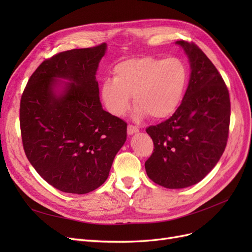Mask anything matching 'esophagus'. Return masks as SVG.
<instances>
[{
    "label": "esophagus",
    "mask_w": 252,
    "mask_h": 252,
    "mask_svg": "<svg viewBox=\"0 0 252 252\" xmlns=\"http://www.w3.org/2000/svg\"><path fill=\"white\" fill-rule=\"evenodd\" d=\"M139 131H140L139 128L135 127V126L128 125V127H127V133H128L129 135H132V134H134V133H138Z\"/></svg>",
    "instance_id": "esophagus-1"
}]
</instances>
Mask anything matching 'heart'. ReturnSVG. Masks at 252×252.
<instances>
[{
	"instance_id": "obj_1",
	"label": "heart",
	"mask_w": 252,
	"mask_h": 252,
	"mask_svg": "<svg viewBox=\"0 0 252 252\" xmlns=\"http://www.w3.org/2000/svg\"><path fill=\"white\" fill-rule=\"evenodd\" d=\"M188 85V69L178 58H132L120 62L113 69V79L101 85V98L112 116L125 114L135 106V117L166 119L177 111Z\"/></svg>"
}]
</instances>
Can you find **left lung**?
<instances>
[{"instance_id":"8db88e82","label":"left lung","mask_w":252,"mask_h":252,"mask_svg":"<svg viewBox=\"0 0 252 252\" xmlns=\"http://www.w3.org/2000/svg\"><path fill=\"white\" fill-rule=\"evenodd\" d=\"M175 44L189 61L188 87L172 117L146 129L155 149L145 162L149 179L169 189L192 186L215 168L230 122L229 93L215 65L196 45Z\"/></svg>"}]
</instances>
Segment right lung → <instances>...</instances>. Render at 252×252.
Here are the masks:
<instances>
[{
  "instance_id": "obj_1",
  "label": "right lung",
  "mask_w": 252,
  "mask_h": 252,
  "mask_svg": "<svg viewBox=\"0 0 252 252\" xmlns=\"http://www.w3.org/2000/svg\"><path fill=\"white\" fill-rule=\"evenodd\" d=\"M107 44L72 49L36 68L23 93L20 125L30 164L48 184L84 194L107 180L127 124L105 111L95 74Z\"/></svg>"
}]
</instances>
